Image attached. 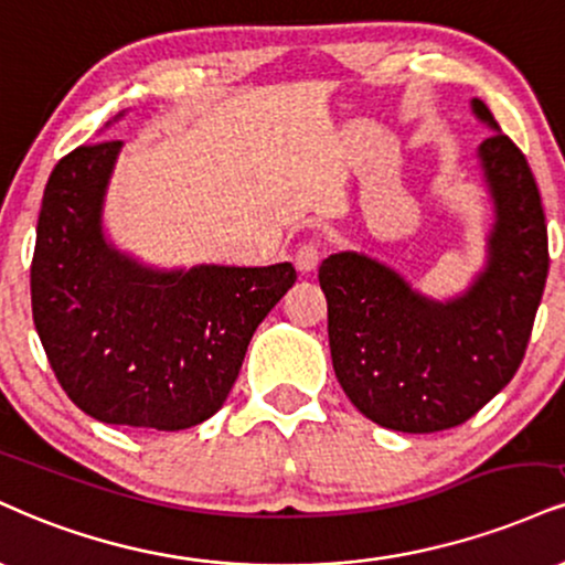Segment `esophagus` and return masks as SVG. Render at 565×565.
I'll return each mask as SVG.
<instances>
[{"instance_id":"34e87169","label":"esophagus","mask_w":565,"mask_h":565,"mask_svg":"<svg viewBox=\"0 0 565 565\" xmlns=\"http://www.w3.org/2000/svg\"><path fill=\"white\" fill-rule=\"evenodd\" d=\"M318 263H321V249H318V244L312 242H305L297 247L295 253V265L300 274H310V270L318 268Z\"/></svg>"}]
</instances>
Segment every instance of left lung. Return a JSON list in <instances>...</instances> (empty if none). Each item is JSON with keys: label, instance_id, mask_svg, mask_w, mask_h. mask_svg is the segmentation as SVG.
Returning <instances> with one entry per match:
<instances>
[{"label": "left lung", "instance_id": "left-lung-1", "mask_svg": "<svg viewBox=\"0 0 565 565\" xmlns=\"http://www.w3.org/2000/svg\"><path fill=\"white\" fill-rule=\"evenodd\" d=\"M471 110L494 131L479 145L494 226L471 287L429 300L360 253L318 268L339 384L384 429L431 434L477 416L519 371L545 291L547 223L532 168L484 102L471 99Z\"/></svg>", "mask_w": 565, "mask_h": 565}]
</instances>
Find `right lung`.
<instances>
[{
	"label": "right lung",
	"mask_w": 565,
	"mask_h": 565,
	"mask_svg": "<svg viewBox=\"0 0 565 565\" xmlns=\"http://www.w3.org/2000/svg\"><path fill=\"white\" fill-rule=\"evenodd\" d=\"M120 147L73 149L46 181L33 323L81 411L102 424L181 431L226 403L249 339L297 274L291 263L154 270L118 253L102 231V205Z\"/></svg>",
	"instance_id": "1"
}]
</instances>
